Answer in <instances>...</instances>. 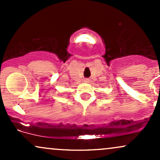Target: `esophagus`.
<instances>
[{
  "label": "esophagus",
  "mask_w": 160,
  "mask_h": 160,
  "mask_svg": "<svg viewBox=\"0 0 160 160\" xmlns=\"http://www.w3.org/2000/svg\"><path fill=\"white\" fill-rule=\"evenodd\" d=\"M83 82H85V83H89V79H85Z\"/></svg>",
  "instance_id": "esophagus-1"
}]
</instances>
